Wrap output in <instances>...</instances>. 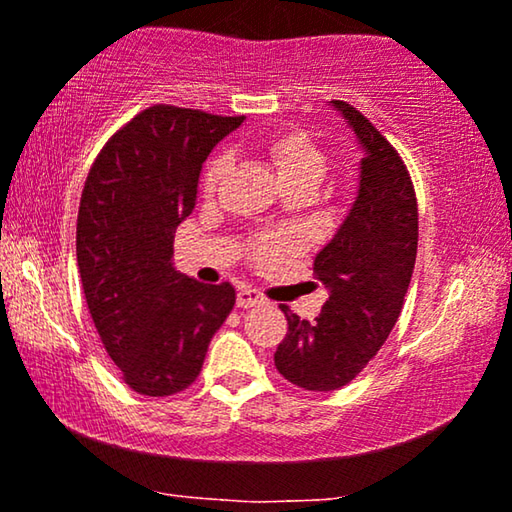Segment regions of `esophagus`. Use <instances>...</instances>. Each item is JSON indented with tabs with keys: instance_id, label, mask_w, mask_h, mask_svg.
Segmentation results:
<instances>
[{
	"instance_id": "1",
	"label": "esophagus",
	"mask_w": 512,
	"mask_h": 512,
	"mask_svg": "<svg viewBox=\"0 0 512 512\" xmlns=\"http://www.w3.org/2000/svg\"><path fill=\"white\" fill-rule=\"evenodd\" d=\"M263 296L258 293L256 289H249V286H242L240 291H237V307H256L263 303Z\"/></svg>"
}]
</instances>
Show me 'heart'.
Listing matches in <instances>:
<instances>
[{
    "instance_id": "heart-1",
    "label": "heart",
    "mask_w": 512,
    "mask_h": 512,
    "mask_svg": "<svg viewBox=\"0 0 512 512\" xmlns=\"http://www.w3.org/2000/svg\"><path fill=\"white\" fill-rule=\"evenodd\" d=\"M258 151L268 158L272 170L289 191H305L314 193L321 181L328 174V158L321 151V146L314 142L310 135L300 130H282L275 135H268L258 142ZM228 156L226 153H216L209 158L202 172V188L212 193L226 172ZM291 251V242L284 235H263L258 240L256 256L263 263H277Z\"/></svg>"
}]
</instances>
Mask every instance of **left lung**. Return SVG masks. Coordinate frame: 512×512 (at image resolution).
<instances>
[{
	"label": "left lung",
	"mask_w": 512,
	"mask_h": 512,
	"mask_svg": "<svg viewBox=\"0 0 512 512\" xmlns=\"http://www.w3.org/2000/svg\"><path fill=\"white\" fill-rule=\"evenodd\" d=\"M359 139L361 179L349 216L314 258L328 300L314 321L282 307L289 331L275 352L284 380L307 391L345 387L380 352L403 310L417 258V198L403 158L380 130L333 100Z\"/></svg>",
	"instance_id": "1"
}]
</instances>
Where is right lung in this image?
Segmentation results:
<instances>
[{
	"mask_svg": "<svg viewBox=\"0 0 512 512\" xmlns=\"http://www.w3.org/2000/svg\"><path fill=\"white\" fill-rule=\"evenodd\" d=\"M242 121L153 104L111 135L88 172L76 219L83 293L109 359L142 396L191 387L235 305L228 282H195L172 256L202 163Z\"/></svg>",
	"mask_w": 512,
	"mask_h": 512,
	"instance_id": "obj_1",
	"label": "right lung"
}]
</instances>
